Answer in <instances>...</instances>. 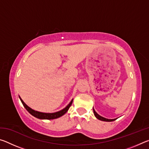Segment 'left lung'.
Here are the masks:
<instances>
[{"label":"left lung","instance_id":"8db88e82","mask_svg":"<svg viewBox=\"0 0 149 149\" xmlns=\"http://www.w3.org/2000/svg\"><path fill=\"white\" fill-rule=\"evenodd\" d=\"M93 112H94V114L95 116V117L97 118L98 120H101V121H104V122H112V121H114L117 119V118H115V119H107V118H105L104 117L101 116H100L99 114H98L97 112H96V111L95 110L94 108H93Z\"/></svg>","mask_w":149,"mask_h":149}]
</instances>
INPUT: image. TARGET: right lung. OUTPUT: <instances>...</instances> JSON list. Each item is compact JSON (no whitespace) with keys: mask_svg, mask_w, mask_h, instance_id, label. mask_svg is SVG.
<instances>
[{"mask_svg":"<svg viewBox=\"0 0 149 149\" xmlns=\"http://www.w3.org/2000/svg\"><path fill=\"white\" fill-rule=\"evenodd\" d=\"M19 98L20 100H21L22 103L23 104L24 107L27 111H28L29 114H31L32 116H33L34 117L39 118V119H41V120H53V119H56V118L62 116L63 115L65 114V113L68 112V110L70 107H71L73 102V99H72L66 107H65L64 108H63L62 110L58 111V112H53V113H45V112H39V111H36V110H34L33 109H32V108L29 107L28 106H27L26 103L23 101V100L21 99V97H20L19 96Z\"/></svg>","mask_w":149,"mask_h":149,"instance_id":"1","label":"right lung"}]
</instances>
